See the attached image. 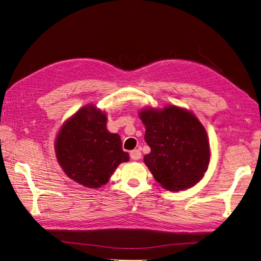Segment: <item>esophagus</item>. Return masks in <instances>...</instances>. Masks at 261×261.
I'll return each instance as SVG.
<instances>
[{"mask_svg":"<svg viewBox=\"0 0 261 261\" xmlns=\"http://www.w3.org/2000/svg\"><path fill=\"white\" fill-rule=\"evenodd\" d=\"M130 158L133 160H139L140 158H141V152L139 151L138 149H135V150H133V151H130Z\"/></svg>","mask_w":261,"mask_h":261,"instance_id":"34e87169","label":"esophagus"}]
</instances>
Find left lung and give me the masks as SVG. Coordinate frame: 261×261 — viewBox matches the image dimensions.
Here are the masks:
<instances>
[{
	"label": "left lung",
	"instance_id": "1",
	"mask_svg": "<svg viewBox=\"0 0 261 261\" xmlns=\"http://www.w3.org/2000/svg\"><path fill=\"white\" fill-rule=\"evenodd\" d=\"M139 118L151 149L144 158L154 179L164 189L179 192L195 186L210 162L207 132L189 110L176 106L145 108Z\"/></svg>",
	"mask_w": 261,
	"mask_h": 261
}]
</instances>
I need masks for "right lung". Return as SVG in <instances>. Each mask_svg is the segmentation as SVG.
Wrapping results in <instances>:
<instances>
[{
	"label": "right lung",
	"mask_w": 261,
	"mask_h": 261,
	"mask_svg": "<svg viewBox=\"0 0 261 261\" xmlns=\"http://www.w3.org/2000/svg\"><path fill=\"white\" fill-rule=\"evenodd\" d=\"M107 121L103 111L87 105L61 126L54 141L60 167L85 187L106 185L118 165L129 160L120 135L108 130Z\"/></svg>",
	"instance_id": "obj_1"
}]
</instances>
